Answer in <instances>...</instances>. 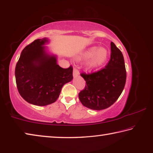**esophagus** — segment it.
<instances>
[{
  "label": "esophagus",
  "mask_w": 153,
  "mask_h": 153,
  "mask_svg": "<svg viewBox=\"0 0 153 153\" xmlns=\"http://www.w3.org/2000/svg\"><path fill=\"white\" fill-rule=\"evenodd\" d=\"M79 74V73L78 71H77V69L74 68L73 69V76L75 78V77H76Z\"/></svg>",
  "instance_id": "obj_1"
}]
</instances>
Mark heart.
<instances>
[{"label":"heart","instance_id":"1","mask_svg":"<svg viewBox=\"0 0 153 153\" xmlns=\"http://www.w3.org/2000/svg\"><path fill=\"white\" fill-rule=\"evenodd\" d=\"M110 56V51L105 47L93 46L84 50L78 56V59L87 61L86 67L92 71L98 68L106 63Z\"/></svg>","mask_w":153,"mask_h":153}]
</instances>
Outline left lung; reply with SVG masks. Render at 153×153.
Masks as SVG:
<instances>
[{"label": "left lung", "instance_id": "left-lung-1", "mask_svg": "<svg viewBox=\"0 0 153 153\" xmlns=\"http://www.w3.org/2000/svg\"><path fill=\"white\" fill-rule=\"evenodd\" d=\"M111 49V59L104 68L91 74H81L87 85L79 97L88 108L96 111L107 108L117 101L124 89L126 70L123 56L112 42Z\"/></svg>", "mask_w": 153, "mask_h": 153}]
</instances>
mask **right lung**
I'll use <instances>...</instances> for the list:
<instances>
[{"mask_svg":"<svg viewBox=\"0 0 153 153\" xmlns=\"http://www.w3.org/2000/svg\"><path fill=\"white\" fill-rule=\"evenodd\" d=\"M48 38L36 39L22 50L15 71L18 91L28 103L47 106L56 101L62 87L71 82L72 68H62L57 56L45 47Z\"/></svg>","mask_w":153,"mask_h":153,"instance_id":"1","label":"right lung"}]
</instances>
